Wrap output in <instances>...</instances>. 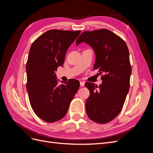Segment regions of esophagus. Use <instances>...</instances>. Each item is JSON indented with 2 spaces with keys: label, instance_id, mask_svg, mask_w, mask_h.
Listing matches in <instances>:
<instances>
[{
  "label": "esophagus",
  "instance_id": "34e87169",
  "mask_svg": "<svg viewBox=\"0 0 153 153\" xmlns=\"http://www.w3.org/2000/svg\"><path fill=\"white\" fill-rule=\"evenodd\" d=\"M80 86H81V87H84V86H85V82H84V81L80 82Z\"/></svg>",
  "mask_w": 153,
  "mask_h": 153
}]
</instances>
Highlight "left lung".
Wrapping results in <instances>:
<instances>
[{"instance_id": "1", "label": "left lung", "mask_w": 153, "mask_h": 153, "mask_svg": "<svg viewBox=\"0 0 153 153\" xmlns=\"http://www.w3.org/2000/svg\"><path fill=\"white\" fill-rule=\"evenodd\" d=\"M83 42L94 51V69L105 74L99 86L85 84L90 91L86 113L92 121L107 123L121 112L129 91L131 74L129 50L124 41L108 29L84 32L76 43L78 46Z\"/></svg>"}]
</instances>
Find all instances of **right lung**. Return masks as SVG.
I'll return each instance as SVG.
<instances>
[{
    "mask_svg": "<svg viewBox=\"0 0 153 153\" xmlns=\"http://www.w3.org/2000/svg\"><path fill=\"white\" fill-rule=\"evenodd\" d=\"M80 34V30H50L30 47L26 65L27 90L32 108L46 122H56L65 116L80 87L75 79L58 85L55 73L63 65L68 48Z\"/></svg>",
    "mask_w": 153,
    "mask_h": 153,
    "instance_id": "obj_1",
    "label": "right lung"
}]
</instances>
